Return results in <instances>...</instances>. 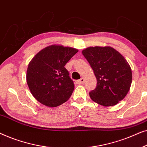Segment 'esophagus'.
Masks as SVG:
<instances>
[{"instance_id": "34e87169", "label": "esophagus", "mask_w": 147, "mask_h": 147, "mask_svg": "<svg viewBox=\"0 0 147 147\" xmlns=\"http://www.w3.org/2000/svg\"><path fill=\"white\" fill-rule=\"evenodd\" d=\"M84 82H85V79H84V78H82L80 80H77V81H76V84H84Z\"/></svg>"}]
</instances>
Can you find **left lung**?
Segmentation results:
<instances>
[{
  "mask_svg": "<svg viewBox=\"0 0 147 147\" xmlns=\"http://www.w3.org/2000/svg\"><path fill=\"white\" fill-rule=\"evenodd\" d=\"M82 54L93 69L97 86L90 92L94 102L104 106L117 104L125 98L132 83V70L127 61L110 46L89 47Z\"/></svg>",
  "mask_w": 147,
  "mask_h": 147,
  "instance_id": "1",
  "label": "left lung"
}]
</instances>
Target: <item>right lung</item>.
Here are the masks:
<instances>
[{"label": "right lung", "instance_id": "obj_1", "mask_svg": "<svg viewBox=\"0 0 147 147\" xmlns=\"http://www.w3.org/2000/svg\"><path fill=\"white\" fill-rule=\"evenodd\" d=\"M78 51L75 48L51 45L34 56L26 78L30 92L38 102L53 108L69 100L74 84L65 65Z\"/></svg>", "mask_w": 147, "mask_h": 147}]
</instances>
